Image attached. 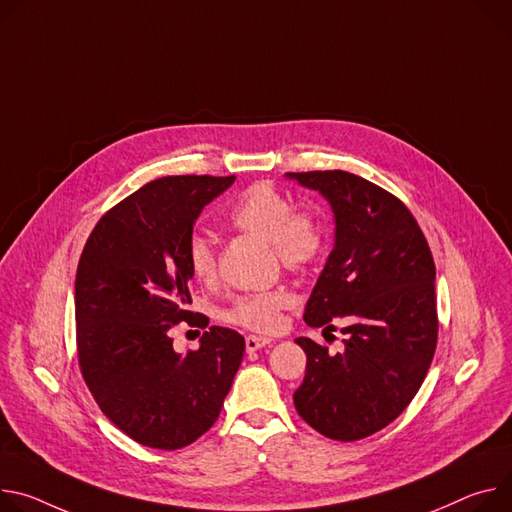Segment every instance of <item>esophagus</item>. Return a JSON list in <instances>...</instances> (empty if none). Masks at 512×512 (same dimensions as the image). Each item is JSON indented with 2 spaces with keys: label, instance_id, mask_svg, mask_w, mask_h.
<instances>
[{
  "label": "esophagus",
  "instance_id": "1",
  "mask_svg": "<svg viewBox=\"0 0 512 512\" xmlns=\"http://www.w3.org/2000/svg\"><path fill=\"white\" fill-rule=\"evenodd\" d=\"M271 343H273V339L261 337V335H249V337L245 339V347H247L249 353L259 351V349H263V347H267V345H271Z\"/></svg>",
  "mask_w": 512,
  "mask_h": 512
}]
</instances>
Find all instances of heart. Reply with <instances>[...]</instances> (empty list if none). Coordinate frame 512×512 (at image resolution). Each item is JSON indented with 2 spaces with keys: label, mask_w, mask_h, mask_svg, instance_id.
<instances>
[{
  "label": "heart",
  "mask_w": 512,
  "mask_h": 512,
  "mask_svg": "<svg viewBox=\"0 0 512 512\" xmlns=\"http://www.w3.org/2000/svg\"><path fill=\"white\" fill-rule=\"evenodd\" d=\"M237 228L273 245L275 255L290 269H308L322 251V230L318 222L296 210V204L267 183L249 188L230 212ZM188 265L200 282L212 280L216 273V247L212 239L194 235L188 241ZM290 304L286 290L249 292L232 300L226 318L251 331H273L280 324L282 310Z\"/></svg>",
  "instance_id": "1"
}]
</instances>
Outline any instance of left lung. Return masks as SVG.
<instances>
[{"label":"left lung","mask_w":512,"mask_h":512,"mask_svg":"<svg viewBox=\"0 0 512 512\" xmlns=\"http://www.w3.org/2000/svg\"><path fill=\"white\" fill-rule=\"evenodd\" d=\"M286 179L318 192L335 220L304 320L322 331L345 322L341 353L296 339L308 361L294 404L324 437L357 441L390 425L427 376L437 347L433 255L408 208L367 179L347 171Z\"/></svg>","instance_id":"left-lung-1"}]
</instances>
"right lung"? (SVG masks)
<instances>
[{"mask_svg":"<svg viewBox=\"0 0 512 512\" xmlns=\"http://www.w3.org/2000/svg\"><path fill=\"white\" fill-rule=\"evenodd\" d=\"M235 175L161 177L114 206L91 232L75 277L83 380L110 421L136 443L181 449L220 414L245 339L210 327L198 351L177 353L169 331L190 318L188 241Z\"/></svg>","mask_w":512,"mask_h":512,"instance_id":"add662e5","label":"right lung"}]
</instances>
